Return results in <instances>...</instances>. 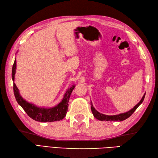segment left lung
<instances>
[{
  "label": "left lung",
  "instance_id": "1",
  "mask_svg": "<svg viewBox=\"0 0 158 158\" xmlns=\"http://www.w3.org/2000/svg\"><path fill=\"white\" fill-rule=\"evenodd\" d=\"M145 94L143 95V96L142 97V98L140 100V102L137 103L135 106L133 107V109H131V110H129L127 112L123 113V114H120L118 115H104L103 114H101V113L98 112L94 108V107L93 106V104L91 102V111L94 114V116L96 119H98L100 121H123L125 119H127L128 118H129L132 114L134 112L137 108L141 104V103L143 102V101L144 99L145 98Z\"/></svg>",
  "mask_w": 158,
  "mask_h": 158
}]
</instances>
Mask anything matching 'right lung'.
I'll return each instance as SVG.
<instances>
[{"mask_svg":"<svg viewBox=\"0 0 158 158\" xmlns=\"http://www.w3.org/2000/svg\"><path fill=\"white\" fill-rule=\"evenodd\" d=\"M16 67H17V61L15 59L13 65V69H12V79L13 81L16 73ZM74 88L75 85H73L72 87L68 89L64 95L61 102H60L57 106L53 107L44 108L39 107L35 106L34 104L27 102L20 95L19 89L15 83H13L14 94L17 103L22 107L31 118L37 121H39V122H52V121L63 119L66 115L69 106V101L71 94Z\"/></svg>","mask_w":158,"mask_h":158,"instance_id":"1","label":"right lung"}]
</instances>
